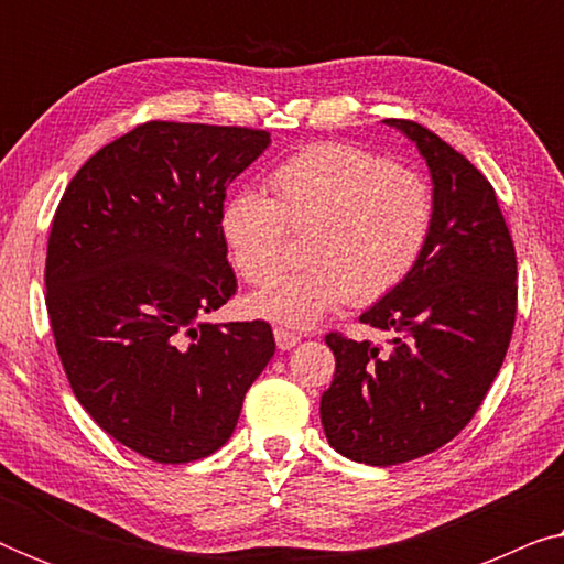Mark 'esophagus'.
<instances>
[{
	"label": "esophagus",
	"instance_id": "34e87169",
	"mask_svg": "<svg viewBox=\"0 0 564 564\" xmlns=\"http://www.w3.org/2000/svg\"><path fill=\"white\" fill-rule=\"evenodd\" d=\"M274 341H276V349L288 351L292 346L300 344V336L292 334V330H284V328H274Z\"/></svg>",
	"mask_w": 564,
	"mask_h": 564
}]
</instances>
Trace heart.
<instances>
[{
    "mask_svg": "<svg viewBox=\"0 0 564 564\" xmlns=\"http://www.w3.org/2000/svg\"><path fill=\"white\" fill-rule=\"evenodd\" d=\"M267 192L241 187L220 205L230 264L251 284L282 269L284 223L305 230V269L246 297V313L311 328L354 300L369 305L398 288L426 249L434 203L419 174L351 143H318L284 159Z\"/></svg>",
    "mask_w": 564,
    "mask_h": 564,
    "instance_id": "heart-1",
    "label": "heart"
}]
</instances>
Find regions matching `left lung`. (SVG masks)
Masks as SVG:
<instances>
[{"label": "left lung", "instance_id": "left-lung-1", "mask_svg": "<svg viewBox=\"0 0 564 564\" xmlns=\"http://www.w3.org/2000/svg\"><path fill=\"white\" fill-rule=\"evenodd\" d=\"M431 174L434 220L419 264L361 313L390 346L328 334L336 357L321 423L338 454L372 467L438 449L488 395L516 321V251L490 182L449 143L411 120H382Z\"/></svg>", "mask_w": 564, "mask_h": 564}]
</instances>
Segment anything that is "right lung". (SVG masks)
<instances>
[{"instance_id":"right-lung-1","label":"right lung","mask_w":564,"mask_h":564,"mask_svg":"<svg viewBox=\"0 0 564 564\" xmlns=\"http://www.w3.org/2000/svg\"><path fill=\"white\" fill-rule=\"evenodd\" d=\"M267 130L145 122L99 149L61 197L45 305L79 403L161 465L203 459L234 434L274 357L269 323H210L236 292L218 215Z\"/></svg>"}]
</instances>
